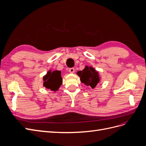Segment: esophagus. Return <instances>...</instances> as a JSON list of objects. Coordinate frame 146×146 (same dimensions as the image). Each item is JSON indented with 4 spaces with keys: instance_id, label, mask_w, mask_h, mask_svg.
Here are the masks:
<instances>
[{
    "instance_id": "obj_1",
    "label": "esophagus",
    "mask_w": 146,
    "mask_h": 146,
    "mask_svg": "<svg viewBox=\"0 0 146 146\" xmlns=\"http://www.w3.org/2000/svg\"><path fill=\"white\" fill-rule=\"evenodd\" d=\"M69 71L70 73H74L75 72V69L74 68H70L69 69Z\"/></svg>"
}]
</instances>
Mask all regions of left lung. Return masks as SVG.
I'll return each mask as SVG.
<instances>
[{
    "mask_svg": "<svg viewBox=\"0 0 146 146\" xmlns=\"http://www.w3.org/2000/svg\"><path fill=\"white\" fill-rule=\"evenodd\" d=\"M80 77V81L87 86H90L94 88L100 81L98 72L92 67L86 66L82 71L77 72Z\"/></svg>",
    "mask_w": 146,
    "mask_h": 146,
    "instance_id": "left-lung-1",
    "label": "left lung"
}]
</instances>
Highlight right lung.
<instances>
[{
  "label": "right lung",
  "instance_id": "obj_1",
  "mask_svg": "<svg viewBox=\"0 0 146 146\" xmlns=\"http://www.w3.org/2000/svg\"><path fill=\"white\" fill-rule=\"evenodd\" d=\"M43 85L46 88L53 91H56L62 84L61 72L58 70L48 71L46 76L43 77Z\"/></svg>",
  "mask_w": 146,
  "mask_h": 146
}]
</instances>
